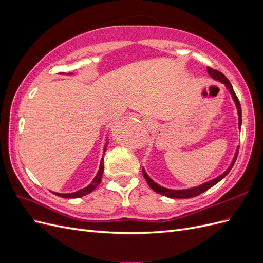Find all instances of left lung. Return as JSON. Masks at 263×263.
I'll use <instances>...</instances> for the list:
<instances>
[{
  "label": "left lung",
  "mask_w": 263,
  "mask_h": 263,
  "mask_svg": "<svg viewBox=\"0 0 263 263\" xmlns=\"http://www.w3.org/2000/svg\"><path fill=\"white\" fill-rule=\"evenodd\" d=\"M208 73L214 79V80H216V81H218V82L224 84L226 89L228 90L229 94L232 95V99H233V101H234V103H235L236 108H237V113H238V128L240 129V128H241V123H242L241 106H240L239 100H238L237 95H236V93H235V91H234V89H233V85L230 84V82L228 81V79H227L224 74H222L221 72H219V71H217V70H214V69H212V68H208ZM238 149H239V147H237V149H236V151H235V155H234L233 160H232V162H230L229 166L226 169V171H225L224 173H221L220 176H218V177H216V178H214V179H212V180H210V181H208V182H205V183H202V184H200V185L193 186V187L182 189V190L168 189V187H164V186H162V185H160V184H158V183H156L153 179H151V178L148 176V174H147L145 168H142V173H144V177H145L147 183L149 184V186H150L151 189H153V190L155 191V192H157V193H159V194L164 195V196L170 197V198H189V197L197 196V195H200L201 193L205 192L206 190H209V189H211L212 186H214L215 184H217V183H218L220 180H222V179H224V178L227 176V174L229 173V171L232 170L233 165H234L235 162H236V159H237V156H238Z\"/></svg>",
  "instance_id": "obj_1"
}]
</instances>
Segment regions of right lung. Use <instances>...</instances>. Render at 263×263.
Masks as SVG:
<instances>
[{
  "label": "right lung",
  "mask_w": 263,
  "mask_h": 263,
  "mask_svg": "<svg viewBox=\"0 0 263 263\" xmlns=\"http://www.w3.org/2000/svg\"><path fill=\"white\" fill-rule=\"evenodd\" d=\"M61 74H63V73H61ZM70 74H73V73H68V76H70ZM107 144H108V142H107V140H106L104 149H103V157H104V154H105V150H106ZM103 172H104V163H103V158H102V160H101V162H100V169H99V171H98V173H97V176L94 177V179L92 180V182L90 183L89 185L83 187V189H81V190L77 191V192H72V193H58V192H52V193L55 194L57 196L65 197V198H77V197L84 196V195H86V194L91 193L92 191H94L95 189L98 187V185L101 183V179H102Z\"/></svg>",
  "instance_id": "add662e5"
}]
</instances>
